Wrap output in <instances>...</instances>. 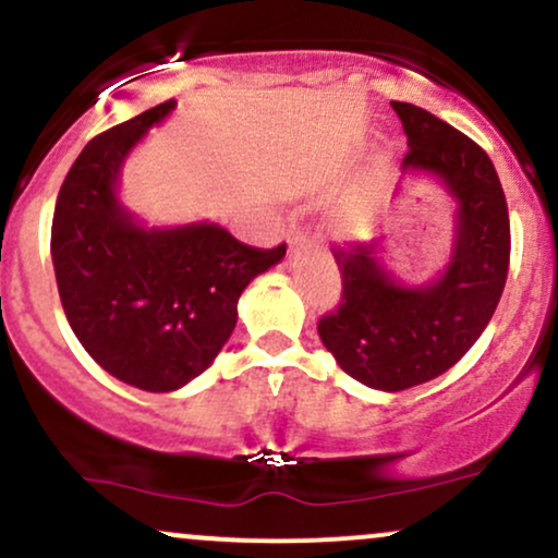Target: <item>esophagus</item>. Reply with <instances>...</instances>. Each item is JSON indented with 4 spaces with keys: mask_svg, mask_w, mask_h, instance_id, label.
Returning <instances> with one entry per match:
<instances>
[{
    "mask_svg": "<svg viewBox=\"0 0 558 558\" xmlns=\"http://www.w3.org/2000/svg\"><path fill=\"white\" fill-rule=\"evenodd\" d=\"M308 244H312V239H308L304 228L291 226V231H288V246H291V250H306Z\"/></svg>",
    "mask_w": 558,
    "mask_h": 558,
    "instance_id": "34e87169",
    "label": "esophagus"
}]
</instances>
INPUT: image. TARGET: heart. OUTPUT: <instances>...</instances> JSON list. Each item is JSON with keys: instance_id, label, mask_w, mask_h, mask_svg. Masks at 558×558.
I'll list each match as a JSON object with an SVG mask.
<instances>
[{"instance_id": "1", "label": "heart", "mask_w": 558, "mask_h": 558, "mask_svg": "<svg viewBox=\"0 0 558 558\" xmlns=\"http://www.w3.org/2000/svg\"><path fill=\"white\" fill-rule=\"evenodd\" d=\"M368 226H372V210L364 203L348 205L343 213H338L332 223L335 231L343 233V236H361V233L368 231Z\"/></svg>"}]
</instances>
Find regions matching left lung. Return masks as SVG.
Here are the masks:
<instances>
[{
    "label": "left lung",
    "mask_w": 558,
    "mask_h": 558,
    "mask_svg": "<svg viewBox=\"0 0 558 558\" xmlns=\"http://www.w3.org/2000/svg\"><path fill=\"white\" fill-rule=\"evenodd\" d=\"M392 109L408 134L402 171L436 177L458 199L452 257L434 283L405 286L387 272L379 241L340 246L343 293L317 325L340 368L385 392L458 364L492 322L509 270L507 199L486 150L426 109L402 100Z\"/></svg>",
    "instance_id": "obj_1"
}]
</instances>
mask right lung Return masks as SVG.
I'll use <instances>...</instances> for the list:
<instances>
[{
    "mask_svg": "<svg viewBox=\"0 0 558 558\" xmlns=\"http://www.w3.org/2000/svg\"><path fill=\"white\" fill-rule=\"evenodd\" d=\"M177 100L100 132L83 147L51 223V259L66 322L111 377L171 392L205 372L236 327L241 291L286 257L226 228H145L117 197L124 158Z\"/></svg>",
    "mask_w": 558,
    "mask_h": 558,
    "instance_id": "add662e5",
    "label": "right lung"
}]
</instances>
